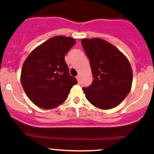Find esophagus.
Segmentation results:
<instances>
[{
  "mask_svg": "<svg viewBox=\"0 0 154 154\" xmlns=\"http://www.w3.org/2000/svg\"><path fill=\"white\" fill-rule=\"evenodd\" d=\"M76 78H77V81H78V83H80V75H77V77H76Z\"/></svg>",
  "mask_w": 154,
  "mask_h": 154,
  "instance_id": "obj_1",
  "label": "esophagus"
}]
</instances>
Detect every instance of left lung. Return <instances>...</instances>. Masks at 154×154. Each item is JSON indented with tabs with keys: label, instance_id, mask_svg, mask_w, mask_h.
Masks as SVG:
<instances>
[{
	"label": "left lung",
	"instance_id": "left-lung-1",
	"mask_svg": "<svg viewBox=\"0 0 154 154\" xmlns=\"http://www.w3.org/2000/svg\"><path fill=\"white\" fill-rule=\"evenodd\" d=\"M90 60L93 82L83 88L87 100L100 109L119 106L130 92L133 71L128 59L116 46L100 38H82Z\"/></svg>",
	"mask_w": 154,
	"mask_h": 154
}]
</instances>
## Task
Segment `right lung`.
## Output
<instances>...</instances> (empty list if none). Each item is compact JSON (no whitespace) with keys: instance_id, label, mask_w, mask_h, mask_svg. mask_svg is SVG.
Segmentation results:
<instances>
[{"instance_id":"add662e5","label":"right lung","mask_w":154,"mask_h":154,"mask_svg":"<svg viewBox=\"0 0 154 154\" xmlns=\"http://www.w3.org/2000/svg\"><path fill=\"white\" fill-rule=\"evenodd\" d=\"M72 37L57 35L36 47L26 58L21 83L29 100L37 106L51 109L67 99L77 83L71 77L65 56L75 44Z\"/></svg>"}]
</instances>
